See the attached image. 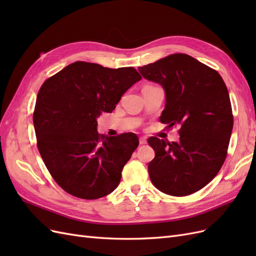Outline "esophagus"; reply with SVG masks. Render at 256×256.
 <instances>
[{"label":"esophagus","mask_w":256,"mask_h":256,"mask_svg":"<svg viewBox=\"0 0 256 256\" xmlns=\"http://www.w3.org/2000/svg\"><path fill=\"white\" fill-rule=\"evenodd\" d=\"M138 142H140V145L146 144V143H147V140H146V138H144V136H141V138H140V140H138Z\"/></svg>","instance_id":"esophagus-1"}]
</instances>
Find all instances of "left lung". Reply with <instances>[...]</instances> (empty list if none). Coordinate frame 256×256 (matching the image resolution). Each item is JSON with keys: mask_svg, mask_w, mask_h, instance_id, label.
Returning a JSON list of instances; mask_svg holds the SVG:
<instances>
[{"mask_svg": "<svg viewBox=\"0 0 256 256\" xmlns=\"http://www.w3.org/2000/svg\"><path fill=\"white\" fill-rule=\"evenodd\" d=\"M138 72L166 92L160 122L180 127L177 142L148 138L154 150L148 164L150 180L166 194H192L214 180L226 158L233 130L226 85L214 69L184 53L138 67Z\"/></svg>", "mask_w": 256, "mask_h": 256, "instance_id": "1", "label": "left lung"}]
</instances>
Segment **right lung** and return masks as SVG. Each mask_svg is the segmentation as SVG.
Segmentation results:
<instances>
[{
	"mask_svg": "<svg viewBox=\"0 0 256 256\" xmlns=\"http://www.w3.org/2000/svg\"><path fill=\"white\" fill-rule=\"evenodd\" d=\"M140 80L132 67L74 62L42 85L33 114L37 147L53 180L69 194L96 200L118 186L138 138L131 132L100 136L97 118L111 113Z\"/></svg>",
	"mask_w": 256,
	"mask_h": 256,
	"instance_id": "right-lung-1",
	"label": "right lung"
}]
</instances>
